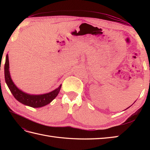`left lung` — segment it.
<instances>
[{"mask_svg":"<svg viewBox=\"0 0 150 150\" xmlns=\"http://www.w3.org/2000/svg\"><path fill=\"white\" fill-rule=\"evenodd\" d=\"M129 107H130V106H129ZM129 107H128V108H129ZM128 108H126V109H128Z\"/></svg>","mask_w":150,"mask_h":150,"instance_id":"obj_1","label":"left lung"}]
</instances>
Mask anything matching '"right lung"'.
Returning a JSON list of instances; mask_svg holds the SVG:
<instances>
[{
    "mask_svg": "<svg viewBox=\"0 0 150 150\" xmlns=\"http://www.w3.org/2000/svg\"><path fill=\"white\" fill-rule=\"evenodd\" d=\"M4 77L6 83L13 97L21 103L32 108H40L50 104L58 95L62 84L53 91L40 95H31L18 88L13 82L9 73L8 55L6 57L4 65Z\"/></svg>",
    "mask_w": 150,
    "mask_h": 150,
    "instance_id": "obj_1",
    "label": "right lung"
}]
</instances>
